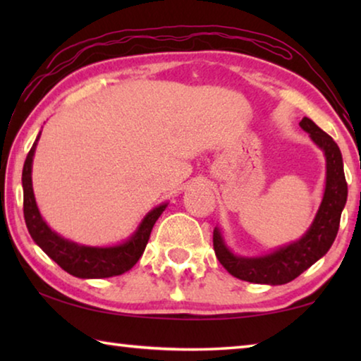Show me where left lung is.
<instances>
[{
    "instance_id": "obj_1",
    "label": "left lung",
    "mask_w": 361,
    "mask_h": 361,
    "mask_svg": "<svg viewBox=\"0 0 361 361\" xmlns=\"http://www.w3.org/2000/svg\"><path fill=\"white\" fill-rule=\"evenodd\" d=\"M299 126L325 151L326 188L320 210L302 239L261 258H240L226 248L219 231H213V248L218 261L231 276L252 283L283 285L319 261L333 245L339 229L341 213L347 200V181L342 156L334 140L323 132L312 119L304 118Z\"/></svg>"
}]
</instances>
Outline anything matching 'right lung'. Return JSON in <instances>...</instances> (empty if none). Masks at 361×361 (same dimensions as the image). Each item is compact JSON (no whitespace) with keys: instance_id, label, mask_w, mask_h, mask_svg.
Instances as JSON below:
<instances>
[{"instance_id":"1","label":"right lung","mask_w":361,"mask_h":361,"mask_svg":"<svg viewBox=\"0 0 361 361\" xmlns=\"http://www.w3.org/2000/svg\"><path fill=\"white\" fill-rule=\"evenodd\" d=\"M39 138V135H38ZM36 138V142H38ZM36 142L28 151L22 172L23 186V216L32 239L38 243L49 258H52L57 264L71 276L81 279H105L113 276H121L137 264L140 256L143 255L146 243L149 240L152 226L166 210L167 205H159L157 209L149 212L140 224L138 231L130 240L118 247L99 248L84 247L70 242L63 237L57 235L41 218L38 207L35 202L33 186H32V162L36 148Z\"/></svg>"}]
</instances>
